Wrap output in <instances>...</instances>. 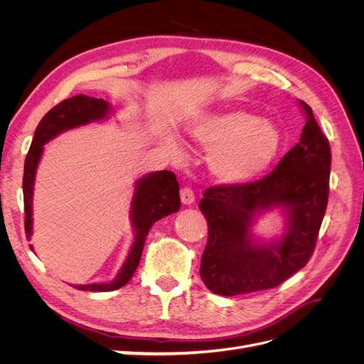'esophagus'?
Returning a JSON list of instances; mask_svg holds the SVG:
<instances>
[{"mask_svg": "<svg viewBox=\"0 0 364 364\" xmlns=\"http://www.w3.org/2000/svg\"><path fill=\"white\" fill-rule=\"evenodd\" d=\"M181 200L183 205H193L196 200L193 188H190V186H183V188L181 190Z\"/></svg>", "mask_w": 364, "mask_h": 364, "instance_id": "1", "label": "esophagus"}]
</instances>
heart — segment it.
<instances>
[{
    "label": "heart",
    "mask_w": 364,
    "mask_h": 364,
    "mask_svg": "<svg viewBox=\"0 0 364 364\" xmlns=\"http://www.w3.org/2000/svg\"><path fill=\"white\" fill-rule=\"evenodd\" d=\"M190 135L209 150V168L215 178L229 183L258 178L281 149L278 127L245 111L205 115L193 124Z\"/></svg>",
    "instance_id": "heart-1"
}]
</instances>
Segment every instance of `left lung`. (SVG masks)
I'll list each match as a JSON object with an SVG mask.
<instances>
[{
    "instance_id": "obj_1",
    "label": "left lung",
    "mask_w": 364,
    "mask_h": 364,
    "mask_svg": "<svg viewBox=\"0 0 364 364\" xmlns=\"http://www.w3.org/2000/svg\"><path fill=\"white\" fill-rule=\"evenodd\" d=\"M301 139L262 179L214 185L199 203L208 222V243L200 262L206 287L235 296L278 287L310 261L326 211L331 147L313 109ZM273 205L288 211V232L279 244L255 245L248 226L255 213Z\"/></svg>"
}]
</instances>
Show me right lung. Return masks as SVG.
Instances as JSON below:
<instances>
[{
    "instance_id": "1",
    "label": "right lung",
    "mask_w": 364,
    "mask_h": 364,
    "mask_svg": "<svg viewBox=\"0 0 364 364\" xmlns=\"http://www.w3.org/2000/svg\"><path fill=\"white\" fill-rule=\"evenodd\" d=\"M109 112V105L103 98H94L87 95H75L60 102L43 115L35 130L30 150L24 162V213H26V234L30 238L31 234V197H33V182H35L36 167L43 151V144L51 138L62 134V132L79 127L106 118ZM179 182L176 174L168 170L150 173L136 182V191L132 200V223L135 228V243L121 267L117 278L109 284H87V285H73L77 290L85 291H111L126 285L138 267L142 247L153 223L159 218L179 211ZM31 247V246H30Z\"/></svg>"
}]
</instances>
